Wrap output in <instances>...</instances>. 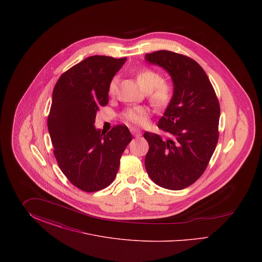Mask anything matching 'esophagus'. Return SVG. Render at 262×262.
Returning a JSON list of instances; mask_svg holds the SVG:
<instances>
[{
    "mask_svg": "<svg viewBox=\"0 0 262 262\" xmlns=\"http://www.w3.org/2000/svg\"><path fill=\"white\" fill-rule=\"evenodd\" d=\"M130 132H132V134H133L134 136H136V137H139V136H141L140 130H139V129H137V128H135V127H130Z\"/></svg>",
    "mask_w": 262,
    "mask_h": 262,
    "instance_id": "34e87169",
    "label": "esophagus"
}]
</instances>
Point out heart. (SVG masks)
Instances as JSON below:
<instances>
[{"instance_id": "obj_1", "label": "heart", "mask_w": 262, "mask_h": 262, "mask_svg": "<svg viewBox=\"0 0 262 262\" xmlns=\"http://www.w3.org/2000/svg\"><path fill=\"white\" fill-rule=\"evenodd\" d=\"M137 82L147 92L150 104L155 109L167 108L174 97V86L171 81L162 78L161 75L149 68H143L137 72ZM118 76L111 78L108 84V93L115 96L118 90ZM149 110L144 106H128L122 113L124 121L130 125H142L145 124Z\"/></svg>"}]
</instances>
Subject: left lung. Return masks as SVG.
I'll return each mask as SVG.
<instances>
[{"mask_svg":"<svg viewBox=\"0 0 262 262\" xmlns=\"http://www.w3.org/2000/svg\"><path fill=\"white\" fill-rule=\"evenodd\" d=\"M146 61L164 68L173 78L174 97L158 122L170 138L146 132L145 168L158 186L180 190L196 182L211 159L219 138L220 104L211 82L193 59L160 50Z\"/></svg>","mask_w":262,"mask_h":262,"instance_id":"8db88e82","label":"left lung"}]
</instances>
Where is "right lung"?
<instances>
[{"label":"right lung","instance_id":"add662e5","mask_svg":"<svg viewBox=\"0 0 262 262\" xmlns=\"http://www.w3.org/2000/svg\"><path fill=\"white\" fill-rule=\"evenodd\" d=\"M126 58L91 56L58 79L48 115L53 153L75 187L93 192L115 180L120 159L133 137L118 125L106 135L95 129L96 113L108 104V84Z\"/></svg>","mask_w":262,"mask_h":262}]
</instances>
